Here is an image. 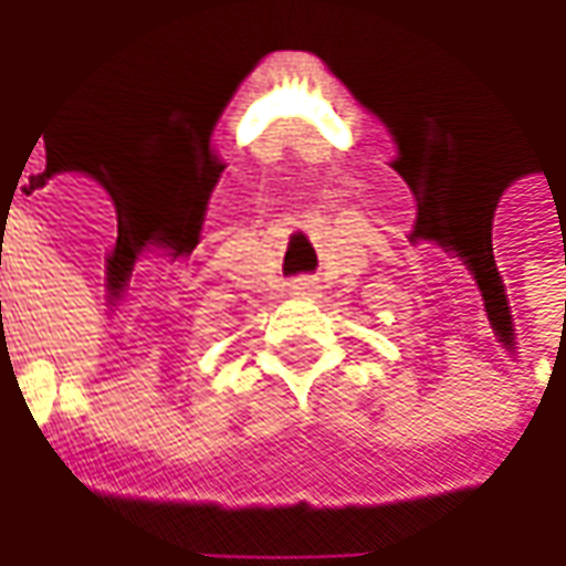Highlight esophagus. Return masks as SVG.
<instances>
[{
  "label": "esophagus",
  "mask_w": 566,
  "mask_h": 566,
  "mask_svg": "<svg viewBox=\"0 0 566 566\" xmlns=\"http://www.w3.org/2000/svg\"><path fill=\"white\" fill-rule=\"evenodd\" d=\"M318 291V282L315 279H296L294 284H291V294L296 296H312Z\"/></svg>",
  "instance_id": "obj_1"
}]
</instances>
